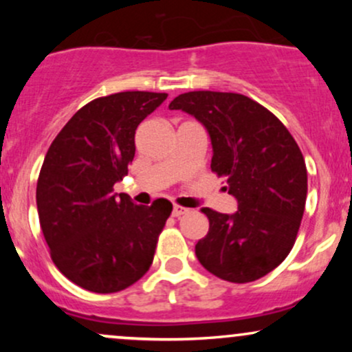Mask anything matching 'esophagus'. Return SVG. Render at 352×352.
<instances>
[{
    "label": "esophagus",
    "instance_id": "obj_1",
    "mask_svg": "<svg viewBox=\"0 0 352 352\" xmlns=\"http://www.w3.org/2000/svg\"><path fill=\"white\" fill-rule=\"evenodd\" d=\"M188 212H190L188 208L180 207V205H175V207H173V210H172V215L173 217H182V215H187Z\"/></svg>",
    "mask_w": 352,
    "mask_h": 352
}]
</instances>
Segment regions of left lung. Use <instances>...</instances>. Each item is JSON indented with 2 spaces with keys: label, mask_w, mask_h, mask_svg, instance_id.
I'll list each match as a JSON object with an SVG mask.
<instances>
[{
  "label": "left lung",
  "mask_w": 352,
  "mask_h": 352,
  "mask_svg": "<svg viewBox=\"0 0 352 352\" xmlns=\"http://www.w3.org/2000/svg\"><path fill=\"white\" fill-rule=\"evenodd\" d=\"M168 109L187 112L207 129L210 167L238 204L232 215L201 208L210 221L195 245L201 266L232 283L273 272L292 252L308 193L296 140L268 109L235 92H185Z\"/></svg>",
  "instance_id": "8db88e82"
}]
</instances>
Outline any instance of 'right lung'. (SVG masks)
<instances>
[{"instance_id":"1","label":"right lung","mask_w":352,"mask_h":352,"mask_svg":"<svg viewBox=\"0 0 352 352\" xmlns=\"http://www.w3.org/2000/svg\"><path fill=\"white\" fill-rule=\"evenodd\" d=\"M167 94L127 91L91 100L52 140L36 187L51 258L67 280L92 293H117L151 268L172 204L151 207L114 193L135 155V129Z\"/></svg>"}]
</instances>
